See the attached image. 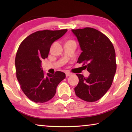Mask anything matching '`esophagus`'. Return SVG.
Segmentation results:
<instances>
[{
  "mask_svg": "<svg viewBox=\"0 0 132 132\" xmlns=\"http://www.w3.org/2000/svg\"><path fill=\"white\" fill-rule=\"evenodd\" d=\"M71 73H69V72H66V77H68V76H71Z\"/></svg>",
  "mask_w": 132,
  "mask_h": 132,
  "instance_id": "esophagus-1",
  "label": "esophagus"
}]
</instances>
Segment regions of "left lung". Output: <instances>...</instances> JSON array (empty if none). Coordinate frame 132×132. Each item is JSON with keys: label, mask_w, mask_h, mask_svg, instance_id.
<instances>
[{"label": "left lung", "mask_w": 132, "mask_h": 132, "mask_svg": "<svg viewBox=\"0 0 132 132\" xmlns=\"http://www.w3.org/2000/svg\"><path fill=\"white\" fill-rule=\"evenodd\" d=\"M77 37L82 52L77 63H82L88 77L76 74L79 83L76 95L87 102H94L105 94L113 82L117 70L115 51L111 41L96 29L86 27L71 30Z\"/></svg>", "instance_id": "obj_1"}]
</instances>
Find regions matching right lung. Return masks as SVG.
I'll return each mask as SVG.
<instances>
[{"label": "right lung", "mask_w": 132, "mask_h": 132, "mask_svg": "<svg viewBox=\"0 0 132 132\" xmlns=\"http://www.w3.org/2000/svg\"><path fill=\"white\" fill-rule=\"evenodd\" d=\"M68 30H42L26 38L20 45L15 56L16 77L27 97L37 103L50 101L56 88L66 77L65 73L56 71L45 76L41 67L42 59L48 56L51 45L62 37Z\"/></svg>", "instance_id": "obj_1"}]
</instances>
